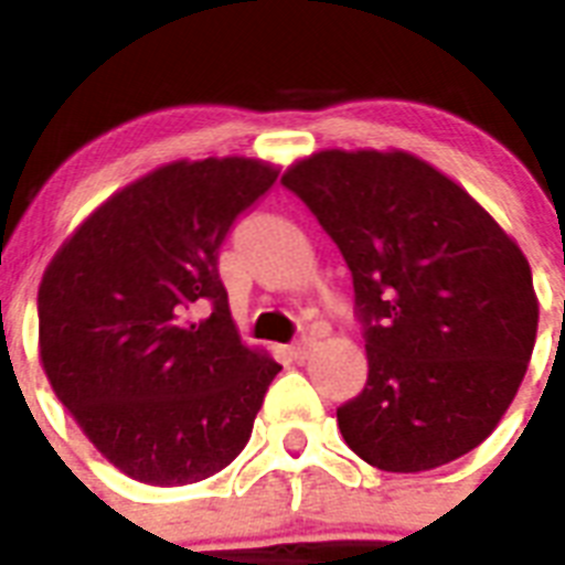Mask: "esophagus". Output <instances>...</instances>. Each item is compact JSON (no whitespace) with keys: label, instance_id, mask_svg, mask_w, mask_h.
<instances>
[{"label":"esophagus","instance_id":"1","mask_svg":"<svg viewBox=\"0 0 565 565\" xmlns=\"http://www.w3.org/2000/svg\"><path fill=\"white\" fill-rule=\"evenodd\" d=\"M313 348V339L302 337L299 342H294L291 348H288V353H291V359H297V362H302V359H308V353H311Z\"/></svg>","mask_w":565,"mask_h":565}]
</instances>
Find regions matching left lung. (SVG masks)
Instances as JSON below:
<instances>
[{
    "label": "left lung",
    "mask_w": 565,
    "mask_h": 565,
    "mask_svg": "<svg viewBox=\"0 0 565 565\" xmlns=\"http://www.w3.org/2000/svg\"><path fill=\"white\" fill-rule=\"evenodd\" d=\"M282 186L353 277L367 382L337 411L344 444L384 472L476 450L515 398L537 337L532 268L456 181L411 152L326 149Z\"/></svg>",
    "instance_id": "8db88e82"
}]
</instances>
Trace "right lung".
Masks as SVG:
<instances>
[{
	"label": "right lung",
	"mask_w": 565,
	"mask_h": 565,
	"mask_svg": "<svg viewBox=\"0 0 565 565\" xmlns=\"http://www.w3.org/2000/svg\"><path fill=\"white\" fill-rule=\"evenodd\" d=\"M274 181L254 158L167 163L115 192L50 259L42 367L84 436L135 481L183 487L228 467L282 371L239 342L217 271L228 228Z\"/></svg>",
	"instance_id": "right-lung-1"
}]
</instances>
